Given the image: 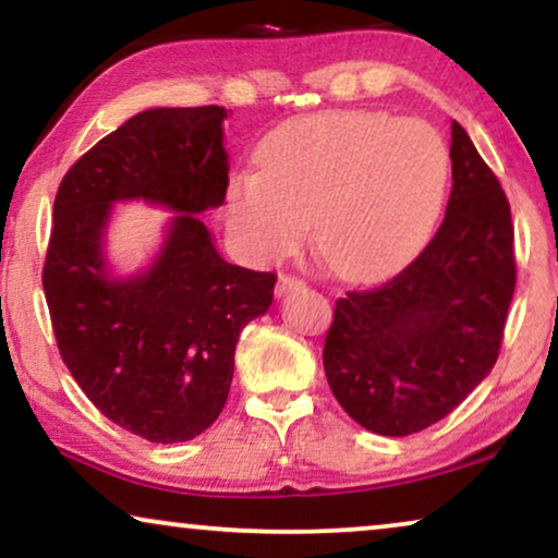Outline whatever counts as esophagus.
<instances>
[{"instance_id":"34e87169","label":"esophagus","mask_w":558,"mask_h":558,"mask_svg":"<svg viewBox=\"0 0 558 558\" xmlns=\"http://www.w3.org/2000/svg\"><path fill=\"white\" fill-rule=\"evenodd\" d=\"M304 287V281L300 277H292V274H279L277 279V296L292 292V289Z\"/></svg>"}]
</instances>
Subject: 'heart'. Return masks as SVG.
<instances>
[{"mask_svg": "<svg viewBox=\"0 0 558 558\" xmlns=\"http://www.w3.org/2000/svg\"><path fill=\"white\" fill-rule=\"evenodd\" d=\"M258 170L226 193L235 239L258 262L300 246L315 218L323 262L342 279L373 281L407 266L437 226L449 149L432 124L384 111H323L271 129Z\"/></svg>", "mask_w": 558, "mask_h": 558, "instance_id": "heart-1", "label": "heart"}]
</instances>
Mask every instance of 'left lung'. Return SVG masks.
<instances>
[{"instance_id":"obj_1","label":"left lung","mask_w":558,"mask_h":558,"mask_svg":"<svg viewBox=\"0 0 558 558\" xmlns=\"http://www.w3.org/2000/svg\"><path fill=\"white\" fill-rule=\"evenodd\" d=\"M452 193L434 239L386 284L335 302L323 363L350 418L409 437L468 399L498 361L515 254L510 203L452 124Z\"/></svg>"}]
</instances>
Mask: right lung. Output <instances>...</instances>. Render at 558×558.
<instances>
[{"label":"right lung","instance_id":"add662e5","mask_svg":"<svg viewBox=\"0 0 558 558\" xmlns=\"http://www.w3.org/2000/svg\"><path fill=\"white\" fill-rule=\"evenodd\" d=\"M223 106L149 109L65 172L43 266L52 332L88 401L136 437L172 445L226 407L235 342L271 307L277 274L228 264L197 213L228 190ZM179 213L149 272L113 280L100 235L117 199Z\"/></svg>","mask_w":558,"mask_h":558}]
</instances>
